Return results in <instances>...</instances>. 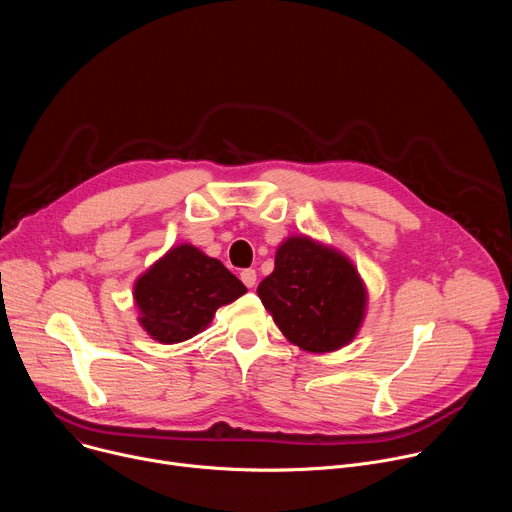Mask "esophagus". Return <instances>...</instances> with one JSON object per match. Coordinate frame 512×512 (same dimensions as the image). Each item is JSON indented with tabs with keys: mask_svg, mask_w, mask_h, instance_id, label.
Here are the masks:
<instances>
[{
	"mask_svg": "<svg viewBox=\"0 0 512 512\" xmlns=\"http://www.w3.org/2000/svg\"><path fill=\"white\" fill-rule=\"evenodd\" d=\"M241 281L247 285V287H253L257 283V271L255 269H243L241 271Z\"/></svg>",
	"mask_w": 512,
	"mask_h": 512,
	"instance_id": "34e87169",
	"label": "esophagus"
}]
</instances>
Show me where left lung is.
Instances as JSON below:
<instances>
[{
    "label": "left lung",
    "mask_w": 512,
    "mask_h": 512,
    "mask_svg": "<svg viewBox=\"0 0 512 512\" xmlns=\"http://www.w3.org/2000/svg\"><path fill=\"white\" fill-rule=\"evenodd\" d=\"M257 294L283 336L308 352L348 344L364 318L367 291L354 265L308 237H289Z\"/></svg>",
    "instance_id": "obj_1"
}]
</instances>
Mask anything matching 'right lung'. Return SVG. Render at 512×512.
<instances>
[{
    "label": "right lung",
    "mask_w": 512,
    "mask_h": 512,
    "mask_svg": "<svg viewBox=\"0 0 512 512\" xmlns=\"http://www.w3.org/2000/svg\"><path fill=\"white\" fill-rule=\"evenodd\" d=\"M245 291L221 261L184 243L135 281L133 298L143 330L162 344H176L202 332L218 308Z\"/></svg>",
    "instance_id": "add662e5"
}]
</instances>
